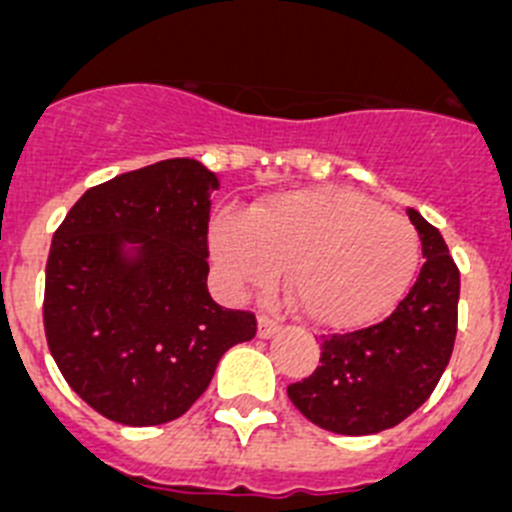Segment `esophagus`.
I'll return each mask as SVG.
<instances>
[{
  "mask_svg": "<svg viewBox=\"0 0 512 512\" xmlns=\"http://www.w3.org/2000/svg\"><path fill=\"white\" fill-rule=\"evenodd\" d=\"M278 331H280L278 321L267 319V316H260V319H257V336H260V339H270V336L278 334Z\"/></svg>",
  "mask_w": 512,
  "mask_h": 512,
  "instance_id": "esophagus-1",
  "label": "esophagus"
}]
</instances>
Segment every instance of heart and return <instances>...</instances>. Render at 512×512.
I'll use <instances>...</instances> for the list:
<instances>
[{
    "instance_id": "heart-1",
    "label": "heart",
    "mask_w": 512,
    "mask_h": 512,
    "mask_svg": "<svg viewBox=\"0 0 512 512\" xmlns=\"http://www.w3.org/2000/svg\"><path fill=\"white\" fill-rule=\"evenodd\" d=\"M209 250L237 288L267 285L285 267V293L311 324L352 329L403 298L421 242L405 216L367 193L311 186L275 193L245 219L216 216Z\"/></svg>"
}]
</instances>
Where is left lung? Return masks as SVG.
Returning <instances> with one entry per match:
<instances>
[{
  "label": "left lung",
  "mask_w": 512,
  "mask_h": 512,
  "mask_svg": "<svg viewBox=\"0 0 512 512\" xmlns=\"http://www.w3.org/2000/svg\"><path fill=\"white\" fill-rule=\"evenodd\" d=\"M426 262L388 319L326 336L321 365L288 385V398L316 426L367 436L411 416L434 393L457 336L459 270L444 237L408 209Z\"/></svg>",
  "instance_id": "left-lung-1"
}]
</instances>
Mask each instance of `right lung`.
Returning a JSON list of instances; mask_svg holds the SVG:
<instances>
[{"label":"right lung","mask_w":512,"mask_h":512,"mask_svg":"<svg viewBox=\"0 0 512 512\" xmlns=\"http://www.w3.org/2000/svg\"><path fill=\"white\" fill-rule=\"evenodd\" d=\"M219 176L170 158L89 188L53 234L45 336L86 403L124 426L168 423L209 388L255 316L222 308L209 278L211 193Z\"/></svg>","instance_id":"obj_1"}]
</instances>
